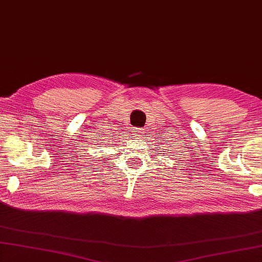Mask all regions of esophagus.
<instances>
[{
    "label": "esophagus",
    "instance_id": "esophagus-1",
    "mask_svg": "<svg viewBox=\"0 0 262 262\" xmlns=\"http://www.w3.org/2000/svg\"><path fill=\"white\" fill-rule=\"evenodd\" d=\"M134 135L137 137V139H141L142 136H144V133H145V130H144V128H134Z\"/></svg>",
    "mask_w": 262,
    "mask_h": 262
}]
</instances>
